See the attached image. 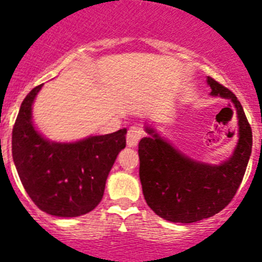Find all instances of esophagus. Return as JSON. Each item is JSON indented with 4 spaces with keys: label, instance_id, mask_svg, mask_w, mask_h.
<instances>
[{
    "label": "esophagus",
    "instance_id": "esophagus-1",
    "mask_svg": "<svg viewBox=\"0 0 262 262\" xmlns=\"http://www.w3.org/2000/svg\"><path fill=\"white\" fill-rule=\"evenodd\" d=\"M143 137V130L142 128L139 126H130L126 134V143H128L129 147H136L137 143L139 142V139Z\"/></svg>",
    "mask_w": 262,
    "mask_h": 262
}]
</instances>
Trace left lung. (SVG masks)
<instances>
[{"label": "left lung", "instance_id": "8db88e82", "mask_svg": "<svg viewBox=\"0 0 262 262\" xmlns=\"http://www.w3.org/2000/svg\"><path fill=\"white\" fill-rule=\"evenodd\" d=\"M211 95L230 99L238 115L239 139L233 156L220 165L187 158L152 128L139 141V180L146 203L161 219L191 224L214 216L226 207L241 186L252 152V129L233 92L207 77Z\"/></svg>", "mask_w": 262, "mask_h": 262}]
</instances>
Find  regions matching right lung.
Returning a JSON list of instances; mask_svg holds the SVG:
<instances>
[{
    "instance_id": "1",
    "label": "right lung",
    "mask_w": 262,
    "mask_h": 262,
    "mask_svg": "<svg viewBox=\"0 0 262 262\" xmlns=\"http://www.w3.org/2000/svg\"><path fill=\"white\" fill-rule=\"evenodd\" d=\"M42 84L21 102L13 128V159L27 194L41 211L77 217L103 198L106 180L126 145V129L72 143L50 142L32 123V104Z\"/></svg>"
}]
</instances>
